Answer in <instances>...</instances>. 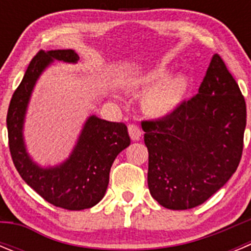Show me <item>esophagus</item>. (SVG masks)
Returning <instances> with one entry per match:
<instances>
[{
	"label": "esophagus",
	"mask_w": 251,
	"mask_h": 251,
	"mask_svg": "<svg viewBox=\"0 0 251 251\" xmlns=\"http://www.w3.org/2000/svg\"><path fill=\"white\" fill-rule=\"evenodd\" d=\"M128 132H129V136L132 138V141H138L141 138L142 130L137 124H129L128 126Z\"/></svg>",
	"instance_id": "esophagus-1"
}]
</instances>
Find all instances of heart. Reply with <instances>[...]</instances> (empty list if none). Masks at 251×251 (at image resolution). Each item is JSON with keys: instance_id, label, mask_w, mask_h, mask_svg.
<instances>
[{"instance_id": "1", "label": "heart", "mask_w": 251, "mask_h": 251, "mask_svg": "<svg viewBox=\"0 0 251 251\" xmlns=\"http://www.w3.org/2000/svg\"><path fill=\"white\" fill-rule=\"evenodd\" d=\"M168 75L170 74L165 69H157L134 79L132 88L137 90H150L167 80ZM187 88L188 81L186 77L177 76L170 79L146 97L145 109L154 117H165L171 114L182 101Z\"/></svg>"}]
</instances>
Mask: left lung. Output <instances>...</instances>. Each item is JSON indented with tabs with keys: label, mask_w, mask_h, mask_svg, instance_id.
I'll return each mask as SVG.
<instances>
[{
	"label": "left lung",
	"mask_w": 251,
	"mask_h": 251,
	"mask_svg": "<svg viewBox=\"0 0 251 251\" xmlns=\"http://www.w3.org/2000/svg\"><path fill=\"white\" fill-rule=\"evenodd\" d=\"M245 126V99L215 54L196 95L163 118L142 121L153 199L170 210L205 202L238 168Z\"/></svg>",
	"instance_id": "left-lung-1"
}]
</instances>
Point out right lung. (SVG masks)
Instances as JSON below:
<instances>
[{
	"label": "right lung",
	"mask_w": 251,
	"mask_h": 251,
	"mask_svg": "<svg viewBox=\"0 0 251 251\" xmlns=\"http://www.w3.org/2000/svg\"><path fill=\"white\" fill-rule=\"evenodd\" d=\"M54 60L76 63L79 56L73 50H40L32 57L8 106V147L20 176L44 200L65 210H84L103 199L113 162L130 145V138L124 123L92 115L84 126L72 156L63 165L41 168L31 161L22 138L24 117L37 77Z\"/></svg>",
	"instance_id": "1"
}]
</instances>
